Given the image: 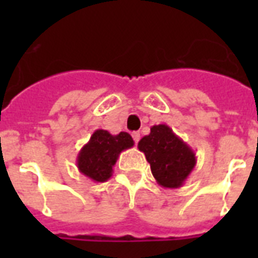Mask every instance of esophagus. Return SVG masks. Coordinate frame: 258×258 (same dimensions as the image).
Masks as SVG:
<instances>
[{
	"label": "esophagus",
	"mask_w": 258,
	"mask_h": 258,
	"mask_svg": "<svg viewBox=\"0 0 258 258\" xmlns=\"http://www.w3.org/2000/svg\"><path fill=\"white\" fill-rule=\"evenodd\" d=\"M133 138H134V141H135V143H138L139 139H141V134L138 133V131H135V133H133Z\"/></svg>",
	"instance_id": "esophagus-1"
}]
</instances>
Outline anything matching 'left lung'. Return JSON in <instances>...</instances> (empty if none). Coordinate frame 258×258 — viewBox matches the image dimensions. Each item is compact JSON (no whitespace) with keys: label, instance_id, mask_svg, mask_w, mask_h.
Here are the masks:
<instances>
[{"label":"left lung","instance_id":"left-lung-1","mask_svg":"<svg viewBox=\"0 0 258 258\" xmlns=\"http://www.w3.org/2000/svg\"><path fill=\"white\" fill-rule=\"evenodd\" d=\"M138 149L145 153L162 187H180L197 165L196 153L167 124L153 125L149 135L139 141Z\"/></svg>","mask_w":258,"mask_h":258}]
</instances>
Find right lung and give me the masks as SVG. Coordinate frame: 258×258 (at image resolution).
<instances>
[{"label": "right lung", "instance_id": "add662e5", "mask_svg": "<svg viewBox=\"0 0 258 258\" xmlns=\"http://www.w3.org/2000/svg\"><path fill=\"white\" fill-rule=\"evenodd\" d=\"M133 146L134 141L128 133L121 131L112 135L105 130H96L78 154L79 171L93 182H105L112 176V167L121 151Z\"/></svg>", "mask_w": 258, "mask_h": 258}]
</instances>
